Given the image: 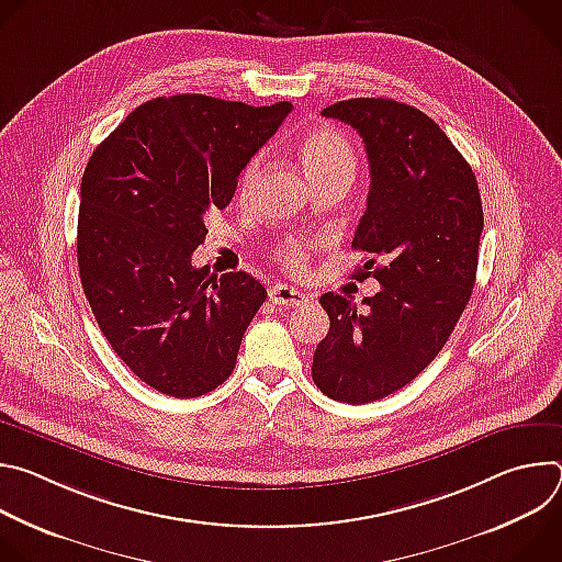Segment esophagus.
Listing matches in <instances>:
<instances>
[{"mask_svg": "<svg viewBox=\"0 0 562 562\" xmlns=\"http://www.w3.org/2000/svg\"><path fill=\"white\" fill-rule=\"evenodd\" d=\"M269 300L278 306H300L304 302H308V295L293 289V286H286V284H276L269 289Z\"/></svg>", "mask_w": 562, "mask_h": 562, "instance_id": "34e87169", "label": "esophagus"}]
</instances>
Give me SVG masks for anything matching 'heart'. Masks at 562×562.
Segmentation results:
<instances>
[{
  "instance_id": "heart-1",
  "label": "heart",
  "mask_w": 562,
  "mask_h": 562,
  "mask_svg": "<svg viewBox=\"0 0 562 562\" xmlns=\"http://www.w3.org/2000/svg\"><path fill=\"white\" fill-rule=\"evenodd\" d=\"M297 153L302 159V167L308 173V178L315 182L319 178H327L331 173H351L356 169V153L351 142L334 131V128H311L302 135L297 144ZM262 169V157H254L243 171V178H239V193L249 195L260 178ZM278 260L291 269V271H302L306 267V251L300 243H289L278 247Z\"/></svg>"
}]
</instances>
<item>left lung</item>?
<instances>
[{
    "mask_svg": "<svg viewBox=\"0 0 562 562\" xmlns=\"http://www.w3.org/2000/svg\"><path fill=\"white\" fill-rule=\"evenodd\" d=\"M323 115L364 142L371 184L351 247L371 256L356 280L373 276L380 291L362 311L340 293L319 297L331 327L311 373L329 397L364 405L409 384L449 340L475 282L483 202L467 159L423 111L356 98Z\"/></svg>",
    "mask_w": 562,
    "mask_h": 562,
    "instance_id": "1",
    "label": "left lung"
}]
</instances>
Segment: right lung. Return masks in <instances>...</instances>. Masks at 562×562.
I'll list each match as a JSON object with an SVG mask.
<instances>
[{"mask_svg": "<svg viewBox=\"0 0 562 562\" xmlns=\"http://www.w3.org/2000/svg\"><path fill=\"white\" fill-rule=\"evenodd\" d=\"M200 93L137 106L91 155L79 189L77 265L98 325L148 386L198 397L222 384L267 297L247 271L191 265L204 220L291 113Z\"/></svg>", "mask_w": 562, "mask_h": 562, "instance_id": "obj_1", "label": "right lung"}]
</instances>
